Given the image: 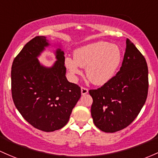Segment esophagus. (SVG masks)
I'll list each match as a JSON object with an SVG mask.
<instances>
[{
  "instance_id": "34e87169",
  "label": "esophagus",
  "mask_w": 158,
  "mask_h": 158,
  "mask_svg": "<svg viewBox=\"0 0 158 158\" xmlns=\"http://www.w3.org/2000/svg\"><path fill=\"white\" fill-rule=\"evenodd\" d=\"M88 93V90L87 88H83V87L81 88V94H82V95H85L87 94Z\"/></svg>"
}]
</instances>
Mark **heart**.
<instances>
[{
  "instance_id": "obj_1",
  "label": "heart",
  "mask_w": 158,
  "mask_h": 158,
  "mask_svg": "<svg viewBox=\"0 0 158 158\" xmlns=\"http://www.w3.org/2000/svg\"><path fill=\"white\" fill-rule=\"evenodd\" d=\"M122 52L118 45L98 41L76 48L73 59L66 58L65 67L72 75L80 73L85 67L86 76L91 83L103 85L110 82L120 67Z\"/></svg>"
}]
</instances>
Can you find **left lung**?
Returning a JSON list of instances; mask_svg holds the SVG:
<instances>
[{"instance_id":"left-lung-1","label":"left lung","mask_w":158,"mask_h":158,"mask_svg":"<svg viewBox=\"0 0 158 158\" xmlns=\"http://www.w3.org/2000/svg\"><path fill=\"white\" fill-rule=\"evenodd\" d=\"M148 76L146 60L127 38L120 70L101 88L89 91L95 126L103 132L114 133L131 124L146 100Z\"/></svg>"}]
</instances>
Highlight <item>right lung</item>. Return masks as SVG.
Returning a JSON list of instances; mask_svg holds the SVG:
<instances>
[{
    "instance_id": "add662e5",
    "label": "right lung",
    "mask_w": 158,
    "mask_h": 158,
    "mask_svg": "<svg viewBox=\"0 0 158 158\" xmlns=\"http://www.w3.org/2000/svg\"><path fill=\"white\" fill-rule=\"evenodd\" d=\"M53 46L56 60L50 67L38 58L45 48ZM64 52L60 43H50L45 36L29 41L12 65V96L22 117L33 127L52 132L64 127L81 97L77 85L66 77Z\"/></svg>"
}]
</instances>
